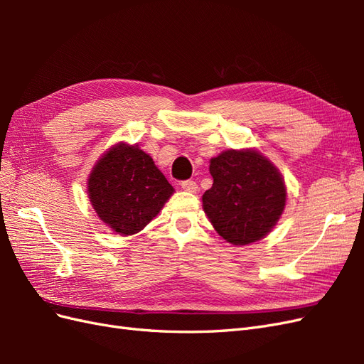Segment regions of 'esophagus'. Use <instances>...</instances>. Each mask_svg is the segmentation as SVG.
I'll return each mask as SVG.
<instances>
[{
    "instance_id": "34e87169",
    "label": "esophagus",
    "mask_w": 364,
    "mask_h": 364,
    "mask_svg": "<svg viewBox=\"0 0 364 364\" xmlns=\"http://www.w3.org/2000/svg\"><path fill=\"white\" fill-rule=\"evenodd\" d=\"M181 186H182L183 191H188V193H196L197 188H199V186H197V183L194 181H183L181 183Z\"/></svg>"
}]
</instances>
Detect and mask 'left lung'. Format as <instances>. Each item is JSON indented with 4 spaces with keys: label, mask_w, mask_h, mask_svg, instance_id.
<instances>
[{
    "label": "left lung",
    "mask_w": 364,
    "mask_h": 364,
    "mask_svg": "<svg viewBox=\"0 0 364 364\" xmlns=\"http://www.w3.org/2000/svg\"><path fill=\"white\" fill-rule=\"evenodd\" d=\"M214 183L203 209L229 243L246 246L266 237L285 206V185L277 167L255 150H226L209 165Z\"/></svg>",
    "instance_id": "left-lung-1"
}]
</instances>
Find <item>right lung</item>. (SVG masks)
Wrapping results in <instances>:
<instances>
[{"instance_id": "add662e5", "label": "right lung", "mask_w": 364, "mask_h": 364, "mask_svg": "<svg viewBox=\"0 0 364 364\" xmlns=\"http://www.w3.org/2000/svg\"><path fill=\"white\" fill-rule=\"evenodd\" d=\"M173 191L153 159L138 146L118 144L106 151L87 181L95 213L121 235L144 229Z\"/></svg>"}]
</instances>
